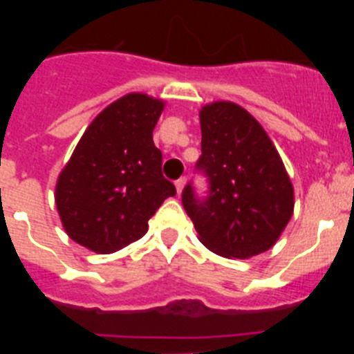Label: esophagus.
<instances>
[{"mask_svg": "<svg viewBox=\"0 0 354 354\" xmlns=\"http://www.w3.org/2000/svg\"><path fill=\"white\" fill-rule=\"evenodd\" d=\"M184 184H186V179H179V180H175V187H177V193H183L184 189Z\"/></svg>", "mask_w": 354, "mask_h": 354, "instance_id": "1", "label": "esophagus"}]
</instances>
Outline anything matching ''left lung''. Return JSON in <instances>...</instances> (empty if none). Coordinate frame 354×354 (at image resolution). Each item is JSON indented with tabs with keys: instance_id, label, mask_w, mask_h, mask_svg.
<instances>
[{
	"instance_id": "1",
	"label": "left lung",
	"mask_w": 354,
	"mask_h": 354,
	"mask_svg": "<svg viewBox=\"0 0 354 354\" xmlns=\"http://www.w3.org/2000/svg\"><path fill=\"white\" fill-rule=\"evenodd\" d=\"M202 156L196 170L209 180L198 198L192 183L183 205L198 239L227 259H250L270 250L294 211V189L264 127L245 108L216 101L200 109Z\"/></svg>"
}]
</instances>
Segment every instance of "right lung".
I'll use <instances>...</instances> for the list:
<instances>
[{"mask_svg": "<svg viewBox=\"0 0 354 354\" xmlns=\"http://www.w3.org/2000/svg\"><path fill=\"white\" fill-rule=\"evenodd\" d=\"M162 108L154 97L127 93L86 127L55 192L62 225L77 245L118 252L145 236L159 205L175 195L152 140Z\"/></svg>", "mask_w": 354, "mask_h": 354, "instance_id": "obj_1", "label": "right lung"}]
</instances>
